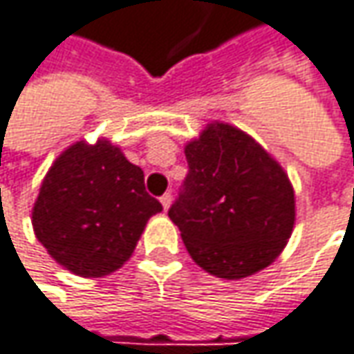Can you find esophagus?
Here are the masks:
<instances>
[{"label": "esophagus", "mask_w": 354, "mask_h": 354, "mask_svg": "<svg viewBox=\"0 0 354 354\" xmlns=\"http://www.w3.org/2000/svg\"><path fill=\"white\" fill-rule=\"evenodd\" d=\"M161 203H163V209L167 212V209L173 205V195H171V193H165L163 197H161Z\"/></svg>", "instance_id": "esophagus-1"}]
</instances>
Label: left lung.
Segmentation results:
<instances>
[{"label":"left lung","instance_id":"obj_1","mask_svg":"<svg viewBox=\"0 0 354 354\" xmlns=\"http://www.w3.org/2000/svg\"><path fill=\"white\" fill-rule=\"evenodd\" d=\"M189 173L169 209L193 262L223 280L272 264L290 240L296 197L288 173L241 129L214 120L185 145Z\"/></svg>","mask_w":354,"mask_h":354}]
</instances>
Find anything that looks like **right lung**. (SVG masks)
<instances>
[{
  "label": "right lung",
  "mask_w": 354,
  "mask_h": 354,
  "mask_svg": "<svg viewBox=\"0 0 354 354\" xmlns=\"http://www.w3.org/2000/svg\"><path fill=\"white\" fill-rule=\"evenodd\" d=\"M163 205L145 175L109 139L76 140L48 169L32 209L46 252L76 276L102 278L124 264Z\"/></svg>",
  "instance_id": "obj_1"
}]
</instances>
